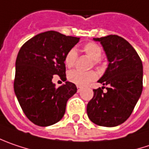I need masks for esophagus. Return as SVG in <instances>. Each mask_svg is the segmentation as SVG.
<instances>
[{
    "instance_id": "34e87169",
    "label": "esophagus",
    "mask_w": 149,
    "mask_h": 149,
    "mask_svg": "<svg viewBox=\"0 0 149 149\" xmlns=\"http://www.w3.org/2000/svg\"><path fill=\"white\" fill-rule=\"evenodd\" d=\"M77 92H81V90H82V88H83V87H81V86H77Z\"/></svg>"
}]
</instances>
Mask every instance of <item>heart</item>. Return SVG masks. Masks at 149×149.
Masks as SVG:
<instances>
[{"mask_svg":"<svg viewBox=\"0 0 149 149\" xmlns=\"http://www.w3.org/2000/svg\"><path fill=\"white\" fill-rule=\"evenodd\" d=\"M83 52L93 59V65L98 66L100 64V58L102 56V49L101 47L95 44V43H88L86 44L83 48ZM77 52L75 49H71L67 53H66L64 61L67 67H72L76 64L77 61ZM97 78V73L94 71H88V72H81L78 70H72L70 71L67 73V79L75 83L78 86H84L87 85L88 83L92 82Z\"/></svg>","mask_w":149,"mask_h":149,"instance_id":"heart-1","label":"heart"}]
</instances>
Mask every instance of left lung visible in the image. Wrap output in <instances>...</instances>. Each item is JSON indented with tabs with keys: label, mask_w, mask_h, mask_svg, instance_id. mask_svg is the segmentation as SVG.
<instances>
[{
	"label": "left lung",
	"mask_w": 149,
	"mask_h": 149,
	"mask_svg": "<svg viewBox=\"0 0 149 149\" xmlns=\"http://www.w3.org/2000/svg\"><path fill=\"white\" fill-rule=\"evenodd\" d=\"M93 40L100 42L109 65L98 81L104 87L93 89L87 114L96 125L116 127L129 118L141 96L143 63L135 49L118 35L93 38ZM106 85L107 91L104 92Z\"/></svg>",
	"instance_id": "1"
}]
</instances>
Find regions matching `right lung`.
<instances>
[{"label":"right lung","mask_w":149,"mask_h":149,"mask_svg":"<svg viewBox=\"0 0 149 149\" xmlns=\"http://www.w3.org/2000/svg\"><path fill=\"white\" fill-rule=\"evenodd\" d=\"M79 38L56 31L41 33L23 44L16 60L14 92L23 113L33 124L48 127L66 112L67 100L77 92L74 83L56 88L53 75L66 79V53Z\"/></svg>","instance_id":"right-lung-1"}]
</instances>
